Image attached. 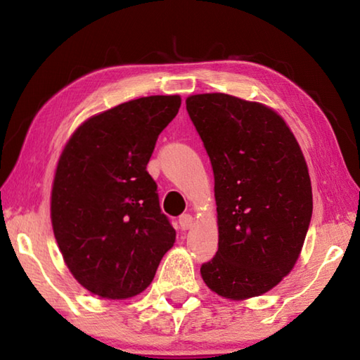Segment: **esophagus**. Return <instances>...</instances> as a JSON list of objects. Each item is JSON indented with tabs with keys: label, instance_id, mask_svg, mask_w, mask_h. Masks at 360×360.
I'll return each instance as SVG.
<instances>
[{
	"label": "esophagus",
	"instance_id": "esophagus-1",
	"mask_svg": "<svg viewBox=\"0 0 360 360\" xmlns=\"http://www.w3.org/2000/svg\"><path fill=\"white\" fill-rule=\"evenodd\" d=\"M193 225V217L191 214H182L179 217V227L181 230H188Z\"/></svg>",
	"mask_w": 360,
	"mask_h": 360
}]
</instances>
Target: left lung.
Here are the masks:
<instances>
[{
	"label": "left lung",
	"mask_w": 360,
	"mask_h": 360,
	"mask_svg": "<svg viewBox=\"0 0 360 360\" xmlns=\"http://www.w3.org/2000/svg\"><path fill=\"white\" fill-rule=\"evenodd\" d=\"M186 108L214 173L219 248L200 268L203 281L230 300L265 294L294 268L311 222L300 146L260 103L202 94Z\"/></svg>",
	"instance_id": "1"
}]
</instances>
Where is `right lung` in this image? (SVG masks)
<instances>
[{
	"mask_svg": "<svg viewBox=\"0 0 360 360\" xmlns=\"http://www.w3.org/2000/svg\"><path fill=\"white\" fill-rule=\"evenodd\" d=\"M179 95L131 100L90 117L60 155L52 186L53 235L77 283L122 300L148 288L176 231L148 173Z\"/></svg>",
	"mask_w": 360,
	"mask_h": 360,
	"instance_id": "obj_1",
	"label": "right lung"
}]
</instances>
